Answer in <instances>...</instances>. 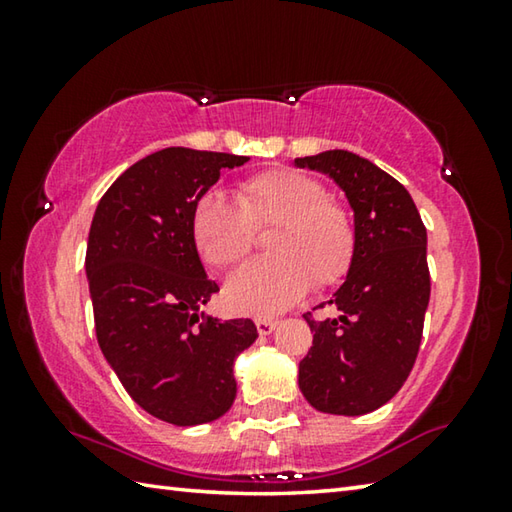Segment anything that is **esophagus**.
Listing matches in <instances>:
<instances>
[{"instance_id":"1","label":"esophagus","mask_w":512,"mask_h":512,"mask_svg":"<svg viewBox=\"0 0 512 512\" xmlns=\"http://www.w3.org/2000/svg\"><path fill=\"white\" fill-rule=\"evenodd\" d=\"M255 325H257V332L262 334V336H266V334H271L273 329L277 327V320L275 318H255Z\"/></svg>"}]
</instances>
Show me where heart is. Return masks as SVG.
<instances>
[{"mask_svg": "<svg viewBox=\"0 0 512 512\" xmlns=\"http://www.w3.org/2000/svg\"><path fill=\"white\" fill-rule=\"evenodd\" d=\"M237 203L207 192L194 203L192 241L212 268H228L255 244V230L273 228L271 257L241 266L225 282V305L237 314L273 316L316 289L339 284L357 253L350 210L327 198L320 180L293 169H266L241 180Z\"/></svg>", "mask_w": 512, "mask_h": 512, "instance_id": "heart-1", "label": "heart"}]
</instances>
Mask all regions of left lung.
<instances>
[{"instance_id": "1", "label": "left lung", "mask_w": 512, "mask_h": 512, "mask_svg": "<svg viewBox=\"0 0 512 512\" xmlns=\"http://www.w3.org/2000/svg\"><path fill=\"white\" fill-rule=\"evenodd\" d=\"M296 167L327 173L348 196L357 225L352 268L329 300L339 316L305 314L314 343L298 384L318 411L363 415L400 391L418 357L431 293L427 228L404 185L357 153L307 155Z\"/></svg>"}]
</instances>
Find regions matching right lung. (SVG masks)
<instances>
[{"instance_id":"1","label":"right lung","mask_w":512,"mask_h":512,"mask_svg":"<svg viewBox=\"0 0 512 512\" xmlns=\"http://www.w3.org/2000/svg\"><path fill=\"white\" fill-rule=\"evenodd\" d=\"M246 155L185 146L146 155L110 185L90 225L85 273L103 357L153 418L194 427L230 409L250 318L205 316L219 284L192 241L194 203Z\"/></svg>"}]
</instances>
